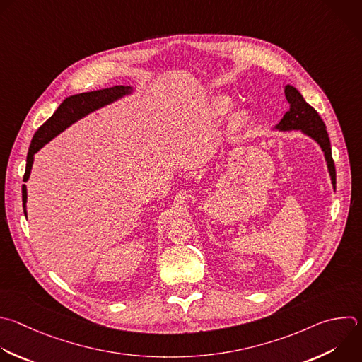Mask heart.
Here are the masks:
<instances>
[{
    "label": "heart",
    "mask_w": 362,
    "mask_h": 362,
    "mask_svg": "<svg viewBox=\"0 0 362 362\" xmlns=\"http://www.w3.org/2000/svg\"><path fill=\"white\" fill-rule=\"evenodd\" d=\"M230 103H231V100H230L228 96H226V95H218V96H216L214 100H213V109H214L216 112H224V110L228 109ZM243 119H245V113H243V112L234 113V120H237V122H242Z\"/></svg>",
    "instance_id": "heart-1"
}]
</instances>
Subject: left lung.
Wrapping results in <instances>:
<instances>
[{"instance_id": "obj_1", "label": "left lung", "mask_w": 362, "mask_h": 362, "mask_svg": "<svg viewBox=\"0 0 362 362\" xmlns=\"http://www.w3.org/2000/svg\"><path fill=\"white\" fill-rule=\"evenodd\" d=\"M286 98L288 100V112L283 116V119L273 128V131L279 132H290V131H298L307 138L313 139L322 151L327 169L331 177V183L335 192V166L331 155V144L328 138V132L325 129V124L320 117L318 112L310 106L303 95L298 92L297 88L293 85L286 86Z\"/></svg>"}]
</instances>
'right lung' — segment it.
I'll use <instances>...</instances> for the list:
<instances>
[{"mask_svg": "<svg viewBox=\"0 0 362 362\" xmlns=\"http://www.w3.org/2000/svg\"><path fill=\"white\" fill-rule=\"evenodd\" d=\"M134 93L132 86H124L117 85L106 89L92 90V92H82L72 96H68L54 112V115L47 120V122L37 131V134L33 138V142L30 145L28 156H27V168L24 175V182H28L31 169L34 165V155L42 149L48 142H51L54 138H57L59 134H62L65 129H68L71 125H74L78 120L83 119L89 113L105 107L113 102H117L125 96H129ZM23 207L24 214L27 217V186L23 185Z\"/></svg>", "mask_w": 362, "mask_h": 362, "instance_id": "1", "label": "right lung"}]
</instances>
